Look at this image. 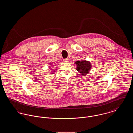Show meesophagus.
Here are the masks:
<instances>
[{
    "instance_id": "obj_1",
    "label": "esophagus",
    "mask_w": 133,
    "mask_h": 133,
    "mask_svg": "<svg viewBox=\"0 0 133 133\" xmlns=\"http://www.w3.org/2000/svg\"><path fill=\"white\" fill-rule=\"evenodd\" d=\"M64 62H68L69 61V59H65L63 60Z\"/></svg>"
}]
</instances>
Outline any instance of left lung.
<instances>
[{"instance_id": "1", "label": "left lung", "mask_w": 133, "mask_h": 133, "mask_svg": "<svg viewBox=\"0 0 133 133\" xmlns=\"http://www.w3.org/2000/svg\"><path fill=\"white\" fill-rule=\"evenodd\" d=\"M75 64L76 65V70L82 76H86L88 74L92 68V64L85 60L77 61Z\"/></svg>"}]
</instances>
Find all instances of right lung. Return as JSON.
I'll return each mask as SVG.
<instances>
[{"instance_id":"obj_1","label":"right lung","mask_w":133,"mask_h":133,"mask_svg":"<svg viewBox=\"0 0 133 133\" xmlns=\"http://www.w3.org/2000/svg\"><path fill=\"white\" fill-rule=\"evenodd\" d=\"M50 65H49V69H50V70H52V69H51V66H52V63H50ZM53 72H52V73H51V74H54V72H55V70H53Z\"/></svg>"}]
</instances>
